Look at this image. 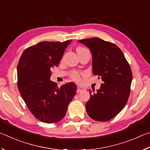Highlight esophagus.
<instances>
[{
    "label": "esophagus",
    "mask_w": 150,
    "mask_h": 150,
    "mask_svg": "<svg viewBox=\"0 0 150 150\" xmlns=\"http://www.w3.org/2000/svg\"><path fill=\"white\" fill-rule=\"evenodd\" d=\"M84 90H85L84 88H83V87H82V86H78V87H77V92L78 93L81 92V91H83Z\"/></svg>",
    "instance_id": "obj_1"
}]
</instances>
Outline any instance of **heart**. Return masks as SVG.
<instances>
[{
  "mask_svg": "<svg viewBox=\"0 0 150 150\" xmlns=\"http://www.w3.org/2000/svg\"><path fill=\"white\" fill-rule=\"evenodd\" d=\"M78 49H83V48H81V47H80V48H78L77 50H78ZM72 78L74 80H78V78H79V74H78V72H74L72 74Z\"/></svg>",
  "mask_w": 150,
  "mask_h": 150,
  "instance_id": "b5f03b06",
  "label": "heart"
}]
</instances>
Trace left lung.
I'll use <instances>...</instances> for the list:
<instances>
[{"instance_id": "obj_1", "label": "left lung", "mask_w": 150, "mask_h": 150, "mask_svg": "<svg viewBox=\"0 0 150 150\" xmlns=\"http://www.w3.org/2000/svg\"><path fill=\"white\" fill-rule=\"evenodd\" d=\"M78 42L90 50L93 74L103 81L95 93L90 90L86 111L93 120L107 121L119 114L127 103L132 80L130 65L121 50L111 42L98 38Z\"/></svg>"}]
</instances>
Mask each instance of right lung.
<instances>
[{"label": "right lung", "mask_w": 150, "mask_h": 150, "mask_svg": "<svg viewBox=\"0 0 150 150\" xmlns=\"http://www.w3.org/2000/svg\"><path fill=\"white\" fill-rule=\"evenodd\" d=\"M71 42H40L26 49L18 62V90L30 112L41 122L62 120L76 95L77 86L74 82L59 88L50 80L52 69L59 65Z\"/></svg>", "instance_id": "add662e5"}]
</instances>
